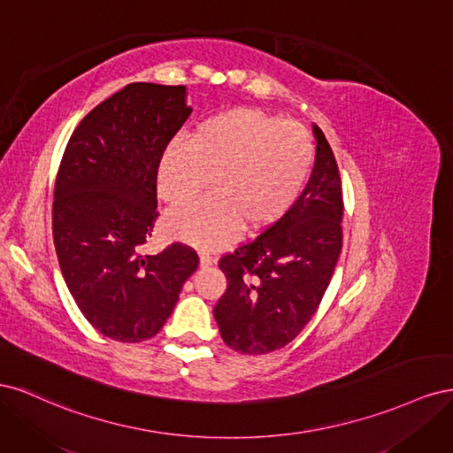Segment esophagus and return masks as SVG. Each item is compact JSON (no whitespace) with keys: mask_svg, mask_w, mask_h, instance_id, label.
I'll use <instances>...</instances> for the list:
<instances>
[{"mask_svg":"<svg viewBox=\"0 0 453 453\" xmlns=\"http://www.w3.org/2000/svg\"><path fill=\"white\" fill-rule=\"evenodd\" d=\"M213 265V257H210L208 253H202L200 255V266L202 268H208V266H211Z\"/></svg>","mask_w":453,"mask_h":453,"instance_id":"1","label":"esophagus"}]
</instances>
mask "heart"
<instances>
[{
    "label": "heart",
    "instance_id": "obj_1",
    "mask_svg": "<svg viewBox=\"0 0 453 453\" xmlns=\"http://www.w3.org/2000/svg\"><path fill=\"white\" fill-rule=\"evenodd\" d=\"M313 162L308 132L265 109L236 107L202 120L187 143L162 155L158 196L181 208L211 187L208 200L170 213L164 232L198 250H219L240 228L276 225L303 193Z\"/></svg>",
    "mask_w": 453,
    "mask_h": 453
}]
</instances>
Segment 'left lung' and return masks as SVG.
<instances>
[{"mask_svg":"<svg viewBox=\"0 0 453 453\" xmlns=\"http://www.w3.org/2000/svg\"><path fill=\"white\" fill-rule=\"evenodd\" d=\"M315 162L303 195L276 225L219 260L226 291L213 308L225 344L243 355L281 349L318 311L342 251V181L313 125Z\"/></svg>","mask_w":453,"mask_h":453,"instance_id":"1","label":"left lung"}]
</instances>
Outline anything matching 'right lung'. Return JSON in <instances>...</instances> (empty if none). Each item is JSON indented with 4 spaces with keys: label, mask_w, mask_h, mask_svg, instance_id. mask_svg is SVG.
Returning <instances> with one entry per match:
<instances>
[{
    "label": "right lung",
    "mask_w": 453,
    "mask_h": 453,
    "mask_svg": "<svg viewBox=\"0 0 453 453\" xmlns=\"http://www.w3.org/2000/svg\"><path fill=\"white\" fill-rule=\"evenodd\" d=\"M187 88L132 83L79 122L54 185L52 236L67 289L87 321L117 342L153 338L198 255L172 243L142 255L153 232L157 173L188 119Z\"/></svg>",
    "instance_id": "obj_1"
}]
</instances>
